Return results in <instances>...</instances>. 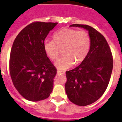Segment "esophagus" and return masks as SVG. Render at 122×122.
I'll return each mask as SVG.
<instances>
[{"instance_id": "34e87169", "label": "esophagus", "mask_w": 122, "mask_h": 122, "mask_svg": "<svg viewBox=\"0 0 122 122\" xmlns=\"http://www.w3.org/2000/svg\"><path fill=\"white\" fill-rule=\"evenodd\" d=\"M57 74H61V75H65V71H61V70H57Z\"/></svg>"}]
</instances>
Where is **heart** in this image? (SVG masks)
Listing matches in <instances>:
<instances>
[{"instance_id": "obj_1", "label": "heart", "mask_w": 122, "mask_h": 122, "mask_svg": "<svg viewBox=\"0 0 122 122\" xmlns=\"http://www.w3.org/2000/svg\"><path fill=\"white\" fill-rule=\"evenodd\" d=\"M91 45L90 35L86 31H78L73 28H64L53 35V41L46 40L44 50L51 60L59 57L63 49V56L56 63L59 70H66L75 64L85 60L89 54Z\"/></svg>"}]
</instances>
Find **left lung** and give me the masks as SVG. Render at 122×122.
<instances>
[{
  "label": "left lung",
  "instance_id": "left-lung-1",
  "mask_svg": "<svg viewBox=\"0 0 122 122\" xmlns=\"http://www.w3.org/2000/svg\"><path fill=\"white\" fill-rule=\"evenodd\" d=\"M70 26L83 28L91 39L90 51L79 66L66 71L65 91L69 100L85 106L98 100L106 91L112 75L113 60L104 36L92 26L73 24Z\"/></svg>",
  "mask_w": 122,
  "mask_h": 122
}]
</instances>
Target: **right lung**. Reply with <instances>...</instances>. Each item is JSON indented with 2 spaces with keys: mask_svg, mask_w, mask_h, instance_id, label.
<instances>
[{
  "mask_svg": "<svg viewBox=\"0 0 122 122\" xmlns=\"http://www.w3.org/2000/svg\"><path fill=\"white\" fill-rule=\"evenodd\" d=\"M57 24L33 22L20 31L12 44L10 77L18 92L30 101L46 99L53 89L57 70L47 56L44 43Z\"/></svg>",
  "mask_w": 122,
  "mask_h": 122,
  "instance_id": "add662e5",
  "label": "right lung"
}]
</instances>
